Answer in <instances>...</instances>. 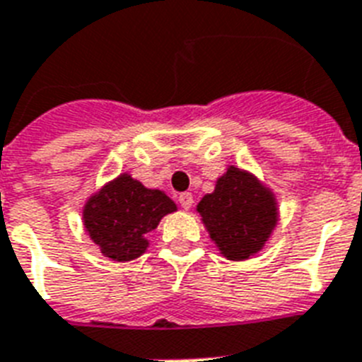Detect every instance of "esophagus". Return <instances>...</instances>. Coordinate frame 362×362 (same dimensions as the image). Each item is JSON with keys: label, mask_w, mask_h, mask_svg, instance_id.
I'll use <instances>...</instances> for the list:
<instances>
[{"label": "esophagus", "mask_w": 362, "mask_h": 362, "mask_svg": "<svg viewBox=\"0 0 362 362\" xmlns=\"http://www.w3.org/2000/svg\"><path fill=\"white\" fill-rule=\"evenodd\" d=\"M178 202H180V206L184 208V210H189V208L193 206V195H191V193H180Z\"/></svg>", "instance_id": "esophagus-1"}]
</instances>
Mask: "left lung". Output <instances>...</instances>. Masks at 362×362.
<instances>
[{"label": "left lung", "instance_id": "8db88e82", "mask_svg": "<svg viewBox=\"0 0 362 362\" xmlns=\"http://www.w3.org/2000/svg\"><path fill=\"white\" fill-rule=\"evenodd\" d=\"M217 249L228 260L257 255L277 225V201L257 176L230 165L214 193L197 204Z\"/></svg>", "mask_w": 362, "mask_h": 362}]
</instances>
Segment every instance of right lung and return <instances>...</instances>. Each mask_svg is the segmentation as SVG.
<instances>
[{
  "label": "right lung",
  "instance_id": "obj_1",
  "mask_svg": "<svg viewBox=\"0 0 362 362\" xmlns=\"http://www.w3.org/2000/svg\"><path fill=\"white\" fill-rule=\"evenodd\" d=\"M175 210L163 191L148 189L124 173L87 201L83 225L104 257L128 262L146 251V234Z\"/></svg>",
  "mask_w": 362,
  "mask_h": 362
}]
</instances>
